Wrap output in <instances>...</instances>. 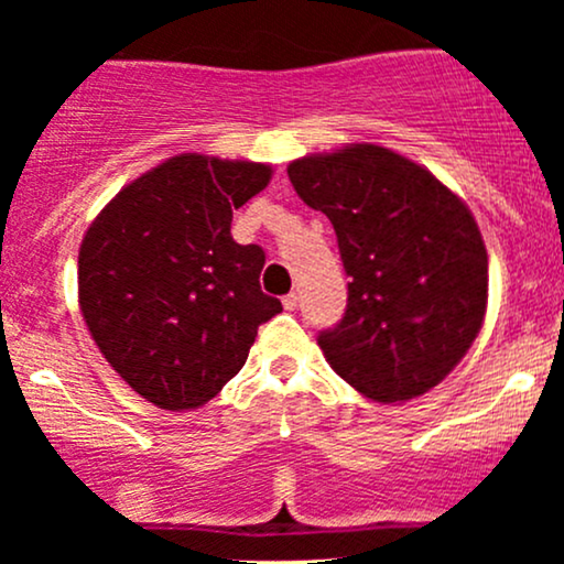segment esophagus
Instances as JSON below:
<instances>
[{
	"mask_svg": "<svg viewBox=\"0 0 564 564\" xmlns=\"http://www.w3.org/2000/svg\"><path fill=\"white\" fill-rule=\"evenodd\" d=\"M296 302H300V296H296L294 291H291V294L283 296V307H286L289 313H291V310H296Z\"/></svg>",
	"mask_w": 564,
	"mask_h": 564,
	"instance_id": "obj_1",
	"label": "esophagus"
}]
</instances>
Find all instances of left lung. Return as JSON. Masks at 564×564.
<instances>
[{"instance_id":"8db88e82","label":"left lung","mask_w":564,"mask_h":564,"mask_svg":"<svg viewBox=\"0 0 564 564\" xmlns=\"http://www.w3.org/2000/svg\"><path fill=\"white\" fill-rule=\"evenodd\" d=\"M289 180L332 219L349 275L345 318L318 334L328 364L377 403L432 390L467 355L488 307V251L469 206L371 142L291 161Z\"/></svg>"}]
</instances>
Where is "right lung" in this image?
Segmentation results:
<instances>
[{"label":"right lung","mask_w":564,"mask_h":564,"mask_svg":"<svg viewBox=\"0 0 564 564\" xmlns=\"http://www.w3.org/2000/svg\"><path fill=\"white\" fill-rule=\"evenodd\" d=\"M270 174L183 153L121 187L84 232V323L113 371L164 411L209 403L283 310L260 286L262 246L230 236L232 209Z\"/></svg>","instance_id":"right-lung-1"}]
</instances>
